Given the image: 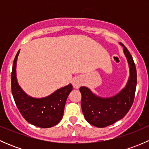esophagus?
<instances>
[{
    "mask_svg": "<svg viewBox=\"0 0 149 149\" xmlns=\"http://www.w3.org/2000/svg\"><path fill=\"white\" fill-rule=\"evenodd\" d=\"M81 81L79 80V79H74V80L73 81V88H79V87L81 86Z\"/></svg>",
    "mask_w": 149,
    "mask_h": 149,
    "instance_id": "34e87169",
    "label": "esophagus"
}]
</instances>
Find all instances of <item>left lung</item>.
I'll return each mask as SVG.
<instances>
[{"label":"left lung","instance_id":"obj_1","mask_svg":"<svg viewBox=\"0 0 149 149\" xmlns=\"http://www.w3.org/2000/svg\"><path fill=\"white\" fill-rule=\"evenodd\" d=\"M124 53L130 67V77L126 86L109 98H102L93 94L88 88L80 87L81 109L88 123L97 127H104L113 124L125 116L133 103L137 85V73L133 57L123 44Z\"/></svg>","mask_w":149,"mask_h":149}]
</instances>
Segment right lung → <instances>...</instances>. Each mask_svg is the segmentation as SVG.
<instances>
[{"label": "right lung", "mask_w": 149, "mask_h": 149, "mask_svg": "<svg viewBox=\"0 0 149 149\" xmlns=\"http://www.w3.org/2000/svg\"><path fill=\"white\" fill-rule=\"evenodd\" d=\"M19 51L20 49L14 58L11 72V91L16 107L30 124L42 128L53 127L63 116L66 100L73 86L69 84L45 98L29 97L22 91L16 80V66Z\"/></svg>", "instance_id": "1"}]
</instances>
